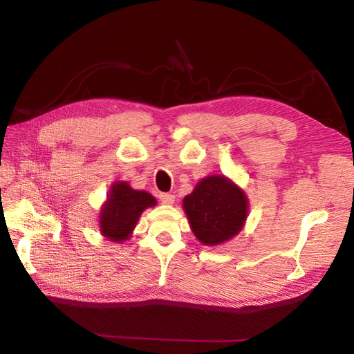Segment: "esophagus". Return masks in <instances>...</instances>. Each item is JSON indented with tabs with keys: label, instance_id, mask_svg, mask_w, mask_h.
<instances>
[{
	"label": "esophagus",
	"instance_id": "obj_1",
	"mask_svg": "<svg viewBox=\"0 0 354 354\" xmlns=\"http://www.w3.org/2000/svg\"><path fill=\"white\" fill-rule=\"evenodd\" d=\"M159 201L165 203V205H171V203H174L176 196L173 194H160L159 195Z\"/></svg>",
	"mask_w": 354,
	"mask_h": 354
}]
</instances>
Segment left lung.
I'll list each match as a JSON object with an SVG mask.
<instances>
[{
    "instance_id": "obj_1",
    "label": "left lung",
    "mask_w": 354,
    "mask_h": 354,
    "mask_svg": "<svg viewBox=\"0 0 354 354\" xmlns=\"http://www.w3.org/2000/svg\"><path fill=\"white\" fill-rule=\"evenodd\" d=\"M190 229L203 245H220L242 230L248 216V198L227 177L202 178L183 199Z\"/></svg>"
}]
</instances>
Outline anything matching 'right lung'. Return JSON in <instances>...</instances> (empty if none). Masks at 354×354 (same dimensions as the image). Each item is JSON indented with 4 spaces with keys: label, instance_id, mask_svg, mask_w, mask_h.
<instances>
[{
    "label": "right lung",
    "instance_id": "add662e5",
    "mask_svg": "<svg viewBox=\"0 0 354 354\" xmlns=\"http://www.w3.org/2000/svg\"><path fill=\"white\" fill-rule=\"evenodd\" d=\"M156 199L145 190H134L127 181L112 185L108 201L100 211L99 226L104 238L113 242H124L131 236L142 212L155 207Z\"/></svg>",
    "mask_w": 354,
    "mask_h": 354
}]
</instances>
